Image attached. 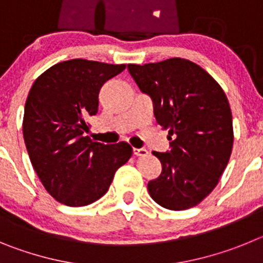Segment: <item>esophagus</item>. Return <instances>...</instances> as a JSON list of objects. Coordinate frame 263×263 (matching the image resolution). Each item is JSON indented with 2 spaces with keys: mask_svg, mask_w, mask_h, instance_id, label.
<instances>
[{
  "mask_svg": "<svg viewBox=\"0 0 263 263\" xmlns=\"http://www.w3.org/2000/svg\"><path fill=\"white\" fill-rule=\"evenodd\" d=\"M133 154L136 157H146L148 154V152L146 148H133Z\"/></svg>",
  "mask_w": 263,
  "mask_h": 263,
  "instance_id": "obj_1",
  "label": "esophagus"
}]
</instances>
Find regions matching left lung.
<instances>
[{"label": "left lung", "mask_w": 263, "mask_h": 263, "mask_svg": "<svg viewBox=\"0 0 263 263\" xmlns=\"http://www.w3.org/2000/svg\"><path fill=\"white\" fill-rule=\"evenodd\" d=\"M127 69L153 99L157 122L171 141L170 152L153 153L162 174L148 182V194L167 210L192 208L213 191L231 158L233 120L227 95L205 69L182 58Z\"/></svg>", "instance_id": "obj_1"}]
</instances>
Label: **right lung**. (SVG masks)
<instances>
[{
    "instance_id": "add662e5",
    "label": "right lung",
    "mask_w": 263,
    "mask_h": 263,
    "mask_svg": "<svg viewBox=\"0 0 263 263\" xmlns=\"http://www.w3.org/2000/svg\"><path fill=\"white\" fill-rule=\"evenodd\" d=\"M126 64L87 59L58 63L38 76L25 104L22 130L31 164L59 203L84 206L108 192L115 174L133 154L127 142L104 145L89 136L100 89Z\"/></svg>"
}]
</instances>
